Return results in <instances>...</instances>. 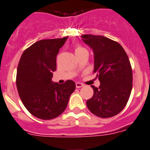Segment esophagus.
<instances>
[{
  "label": "esophagus",
  "mask_w": 150,
  "mask_h": 150,
  "mask_svg": "<svg viewBox=\"0 0 150 150\" xmlns=\"http://www.w3.org/2000/svg\"><path fill=\"white\" fill-rule=\"evenodd\" d=\"M83 84L80 83H76V88H80V87H83Z\"/></svg>",
  "instance_id": "34e87169"
}]
</instances>
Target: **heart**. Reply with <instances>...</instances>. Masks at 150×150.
<instances>
[{"label": "heart", "instance_id": "b5f03b06", "mask_svg": "<svg viewBox=\"0 0 150 150\" xmlns=\"http://www.w3.org/2000/svg\"><path fill=\"white\" fill-rule=\"evenodd\" d=\"M82 50H84V48L81 46H76V48H75V53H77L78 52H80Z\"/></svg>", "mask_w": 150, "mask_h": 150}]
</instances>
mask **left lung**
Listing matches in <instances>:
<instances>
[{
  "label": "left lung",
  "mask_w": 150,
  "mask_h": 150,
  "mask_svg": "<svg viewBox=\"0 0 150 150\" xmlns=\"http://www.w3.org/2000/svg\"><path fill=\"white\" fill-rule=\"evenodd\" d=\"M82 40L94 55V70L100 81L98 88L86 101L93 115L102 118L113 117L126 105L132 89V69L127 54L117 42L102 35H83Z\"/></svg>",
  "instance_id": "1"
}]
</instances>
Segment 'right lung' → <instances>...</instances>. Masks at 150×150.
Wrapping results in <instances>:
<instances>
[{"instance_id":"add662e5","label":"right lung","mask_w":150,"mask_h":150,"mask_svg":"<svg viewBox=\"0 0 150 150\" xmlns=\"http://www.w3.org/2000/svg\"><path fill=\"white\" fill-rule=\"evenodd\" d=\"M67 38L38 41L20 57L16 73L18 93L25 108L38 118L58 117L66 109L76 88L72 80L59 84L52 80L57 54Z\"/></svg>"}]
</instances>
